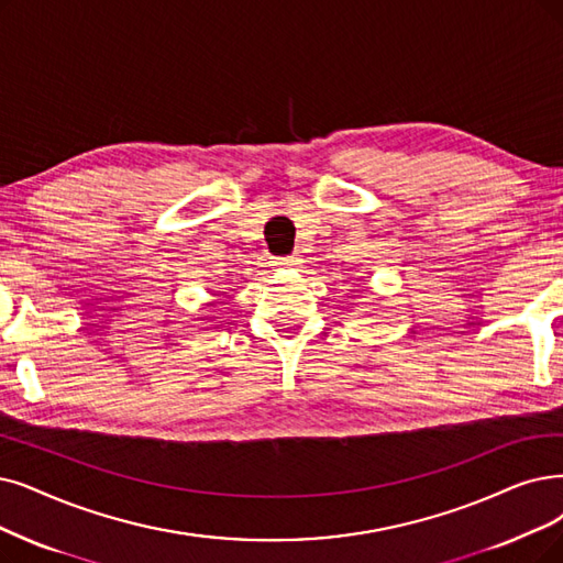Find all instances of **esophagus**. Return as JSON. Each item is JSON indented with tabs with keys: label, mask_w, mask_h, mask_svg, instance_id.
Instances as JSON below:
<instances>
[{
	"label": "esophagus",
	"mask_w": 563,
	"mask_h": 563,
	"mask_svg": "<svg viewBox=\"0 0 563 563\" xmlns=\"http://www.w3.org/2000/svg\"><path fill=\"white\" fill-rule=\"evenodd\" d=\"M298 263H300L298 254H294V256H279V258H275V265H282V267H296Z\"/></svg>",
	"instance_id": "obj_1"
}]
</instances>
